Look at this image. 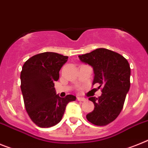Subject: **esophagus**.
Instances as JSON below:
<instances>
[{"mask_svg":"<svg viewBox=\"0 0 148 148\" xmlns=\"http://www.w3.org/2000/svg\"><path fill=\"white\" fill-rule=\"evenodd\" d=\"M77 99L79 101H81V102H84V101H86V99H85V98H83V97H77Z\"/></svg>","mask_w":148,"mask_h":148,"instance_id":"obj_1","label":"esophagus"}]
</instances>
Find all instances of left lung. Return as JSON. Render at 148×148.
I'll return each mask as SVG.
<instances>
[{"instance_id":"1","label":"left lung","mask_w":148,"mask_h":148,"mask_svg":"<svg viewBox=\"0 0 148 148\" xmlns=\"http://www.w3.org/2000/svg\"><path fill=\"white\" fill-rule=\"evenodd\" d=\"M81 61L93 67V84L103 86L99 98L90 97L94 109L86 115L89 122L97 126H106L119 115L130 87V66L125 58L106 49H97L79 55Z\"/></svg>"}]
</instances>
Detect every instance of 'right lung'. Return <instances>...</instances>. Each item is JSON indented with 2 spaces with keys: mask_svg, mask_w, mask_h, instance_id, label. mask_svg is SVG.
Here are the masks:
<instances>
[{
  "mask_svg": "<svg viewBox=\"0 0 148 148\" xmlns=\"http://www.w3.org/2000/svg\"><path fill=\"white\" fill-rule=\"evenodd\" d=\"M68 57L55 52L34 55L24 64L21 72V90L25 109L31 121L42 128L51 127L62 119L73 95L62 98L55 93V82Z\"/></svg>",
  "mask_w": 148,
  "mask_h": 148,
  "instance_id": "right-lung-1",
  "label": "right lung"
}]
</instances>
